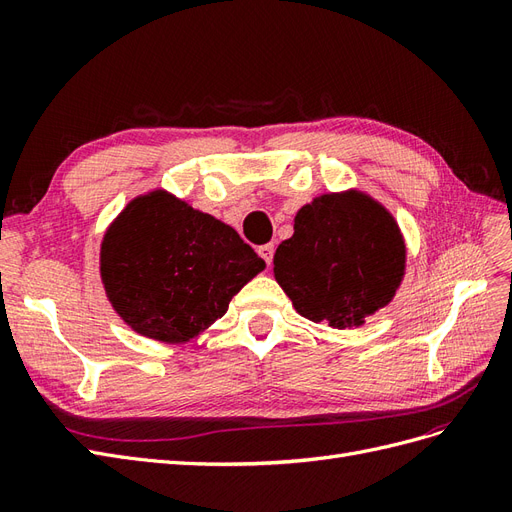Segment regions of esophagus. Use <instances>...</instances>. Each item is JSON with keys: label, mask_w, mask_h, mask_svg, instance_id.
<instances>
[{"label": "esophagus", "mask_w": 512, "mask_h": 512, "mask_svg": "<svg viewBox=\"0 0 512 512\" xmlns=\"http://www.w3.org/2000/svg\"><path fill=\"white\" fill-rule=\"evenodd\" d=\"M258 254H260V258L267 262V265H271V260H273V254H275V247L271 245V243H267V245H260L258 247Z\"/></svg>", "instance_id": "34e87169"}]
</instances>
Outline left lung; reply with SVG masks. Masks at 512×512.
<instances>
[{
	"mask_svg": "<svg viewBox=\"0 0 512 512\" xmlns=\"http://www.w3.org/2000/svg\"><path fill=\"white\" fill-rule=\"evenodd\" d=\"M404 258L399 228L378 203L329 194L297 213L273 271L301 316L348 329L393 299Z\"/></svg>",
	"mask_w": 512,
	"mask_h": 512,
	"instance_id": "8db88e82",
	"label": "left lung"
}]
</instances>
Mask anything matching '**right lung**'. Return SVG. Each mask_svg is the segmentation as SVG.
<instances>
[{
	"label": "right lung",
	"instance_id": "obj_1",
	"mask_svg": "<svg viewBox=\"0 0 512 512\" xmlns=\"http://www.w3.org/2000/svg\"><path fill=\"white\" fill-rule=\"evenodd\" d=\"M102 280L115 312L158 342H188L265 269L235 228L164 192L136 198L108 228Z\"/></svg>",
	"mask_w": 512,
	"mask_h": 512
}]
</instances>
